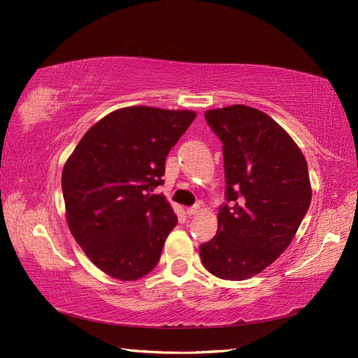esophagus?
Returning <instances> with one entry per match:
<instances>
[{"instance_id": "esophagus-1", "label": "esophagus", "mask_w": 358, "mask_h": 358, "mask_svg": "<svg viewBox=\"0 0 358 358\" xmlns=\"http://www.w3.org/2000/svg\"><path fill=\"white\" fill-rule=\"evenodd\" d=\"M199 210H200V204H194L192 208H187L185 213H187L188 216H192V215H196Z\"/></svg>"}]
</instances>
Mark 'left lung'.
Wrapping results in <instances>:
<instances>
[{
  "mask_svg": "<svg viewBox=\"0 0 358 358\" xmlns=\"http://www.w3.org/2000/svg\"><path fill=\"white\" fill-rule=\"evenodd\" d=\"M220 137L225 203L218 231L200 245L203 266L227 280H245L272 264L291 243L309 209L308 162L285 129L254 107L208 110Z\"/></svg>",
  "mask_w": 358,
  "mask_h": 358,
  "instance_id": "1",
  "label": "left lung"
}]
</instances>
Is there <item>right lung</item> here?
I'll return each mask as SVG.
<instances>
[{"label": "right lung", "instance_id": "1", "mask_svg": "<svg viewBox=\"0 0 358 358\" xmlns=\"http://www.w3.org/2000/svg\"><path fill=\"white\" fill-rule=\"evenodd\" d=\"M196 117L134 106L104 116L62 170L67 222L91 262L121 280L152 270L178 216L162 194L166 157Z\"/></svg>", "mask_w": 358, "mask_h": 358}]
</instances>
